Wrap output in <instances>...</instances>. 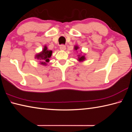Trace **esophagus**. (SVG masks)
I'll use <instances>...</instances> for the list:
<instances>
[{"instance_id":"34e87169","label":"esophagus","mask_w":132,"mask_h":132,"mask_svg":"<svg viewBox=\"0 0 132 132\" xmlns=\"http://www.w3.org/2000/svg\"><path fill=\"white\" fill-rule=\"evenodd\" d=\"M60 49L61 50H66V46L64 45H61L60 46Z\"/></svg>"}]
</instances>
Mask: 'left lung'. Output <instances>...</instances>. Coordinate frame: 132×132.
Here are the masks:
<instances>
[{"instance_id":"left-lung-1","label":"left lung","mask_w":132,"mask_h":132,"mask_svg":"<svg viewBox=\"0 0 132 132\" xmlns=\"http://www.w3.org/2000/svg\"><path fill=\"white\" fill-rule=\"evenodd\" d=\"M79 46L78 45H75L74 47V49L75 50H77L79 49ZM78 59L77 60L79 61V62H82L86 60V57H85V54L84 53V54H82V52H81L80 54L79 55H78Z\"/></svg>"}]
</instances>
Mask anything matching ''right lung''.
<instances>
[{"label": "right lung", "mask_w": 132, "mask_h": 132, "mask_svg": "<svg viewBox=\"0 0 132 132\" xmlns=\"http://www.w3.org/2000/svg\"><path fill=\"white\" fill-rule=\"evenodd\" d=\"M52 53L53 51L47 49V46L45 45L43 50L36 54L35 58L42 65L46 66L47 63L49 62Z\"/></svg>", "instance_id": "right-lung-1"}]
</instances>
